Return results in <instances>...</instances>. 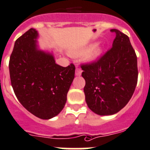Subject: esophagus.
Wrapping results in <instances>:
<instances>
[{
  "label": "esophagus",
  "mask_w": 150,
  "mask_h": 150,
  "mask_svg": "<svg viewBox=\"0 0 150 150\" xmlns=\"http://www.w3.org/2000/svg\"><path fill=\"white\" fill-rule=\"evenodd\" d=\"M82 70L80 68H76V72H75L76 76H80L81 74H82Z\"/></svg>",
  "instance_id": "1"
}]
</instances>
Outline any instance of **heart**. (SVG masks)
Instances as JSON below:
<instances>
[{
	"mask_svg": "<svg viewBox=\"0 0 150 150\" xmlns=\"http://www.w3.org/2000/svg\"><path fill=\"white\" fill-rule=\"evenodd\" d=\"M85 53V51L84 50H81V51H75L74 52V55H81L82 54ZM99 53H100V48H94V49L91 50L89 53H88V56H87V59H93L94 58H96L98 55L99 54Z\"/></svg>",
	"mask_w": 150,
	"mask_h": 150,
	"instance_id": "b5f03b06",
	"label": "heart"
}]
</instances>
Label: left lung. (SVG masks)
I'll list each match as a JSON object with an SVG mask.
<instances>
[{
    "label": "left lung",
    "instance_id": "1",
    "mask_svg": "<svg viewBox=\"0 0 150 150\" xmlns=\"http://www.w3.org/2000/svg\"><path fill=\"white\" fill-rule=\"evenodd\" d=\"M110 31L115 34L112 46L96 60L81 65L86 103L100 115L125 108L138 82L137 56L129 37L115 28Z\"/></svg>",
    "mask_w": 150,
    "mask_h": 150
}]
</instances>
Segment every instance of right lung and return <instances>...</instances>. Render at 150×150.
Masks as SVG:
<instances>
[{
  "label": "right lung",
  "instance_id": "1",
  "mask_svg": "<svg viewBox=\"0 0 150 150\" xmlns=\"http://www.w3.org/2000/svg\"><path fill=\"white\" fill-rule=\"evenodd\" d=\"M38 35L30 28L15 41L8 63L10 79L21 105L40 119H49L65 107L75 66H60L52 54L38 50Z\"/></svg>",
  "mask_w": 150,
  "mask_h": 150
}]
</instances>
